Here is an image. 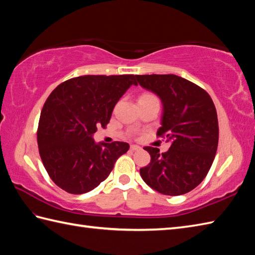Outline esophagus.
I'll return each mask as SVG.
<instances>
[{
    "instance_id": "1",
    "label": "esophagus",
    "mask_w": 255,
    "mask_h": 255,
    "mask_svg": "<svg viewBox=\"0 0 255 255\" xmlns=\"http://www.w3.org/2000/svg\"><path fill=\"white\" fill-rule=\"evenodd\" d=\"M141 148L139 147V145H137V144H131L130 145V150L131 151H138V150H140Z\"/></svg>"
}]
</instances>
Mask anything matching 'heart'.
<instances>
[{
	"label": "heart",
	"mask_w": 255,
	"mask_h": 255,
	"mask_svg": "<svg viewBox=\"0 0 255 255\" xmlns=\"http://www.w3.org/2000/svg\"><path fill=\"white\" fill-rule=\"evenodd\" d=\"M152 97H155L153 94H150V93H143L141 94V96L139 97V100H145V99H152Z\"/></svg>",
	"instance_id": "b5f03b06"
}]
</instances>
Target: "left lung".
Returning <instances> with one entry per match:
<instances>
[{
    "label": "left lung",
    "mask_w": 255,
    "mask_h": 255,
    "mask_svg": "<svg viewBox=\"0 0 255 255\" xmlns=\"http://www.w3.org/2000/svg\"><path fill=\"white\" fill-rule=\"evenodd\" d=\"M163 104L156 136L171 142L166 152L144 147L150 163L140 175L154 191L170 196L191 192L203 182L217 152L219 126L213 100L204 89L175 74L136 75Z\"/></svg>",
    "instance_id": "1"
}]
</instances>
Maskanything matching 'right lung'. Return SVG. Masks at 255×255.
I'll list each match as a JSON object with an SVG mask.
<instances>
[{
	"label": "right lung",
	"instance_id": "right-lung-1",
	"mask_svg": "<svg viewBox=\"0 0 255 255\" xmlns=\"http://www.w3.org/2000/svg\"><path fill=\"white\" fill-rule=\"evenodd\" d=\"M133 74L82 75L64 81L46 100L37 129L38 150L57 186L70 194H84L106 180L114 163L126 153L123 141L96 144L92 134L106 127L118 100Z\"/></svg>",
	"mask_w": 255,
	"mask_h": 255
}]
</instances>
